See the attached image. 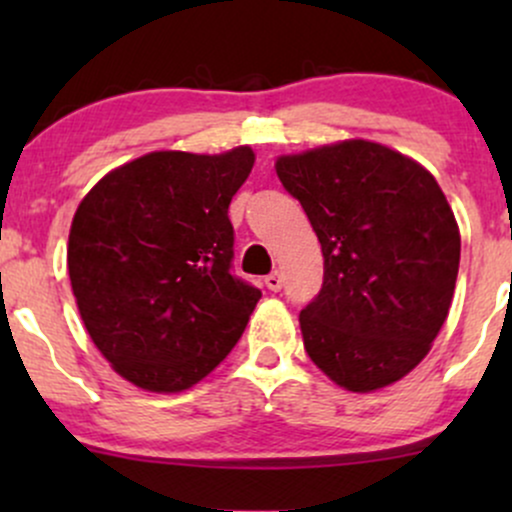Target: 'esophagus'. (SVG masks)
I'll use <instances>...</instances> for the list:
<instances>
[{
  "label": "esophagus",
  "mask_w": 512,
  "mask_h": 512,
  "mask_svg": "<svg viewBox=\"0 0 512 512\" xmlns=\"http://www.w3.org/2000/svg\"><path fill=\"white\" fill-rule=\"evenodd\" d=\"M264 284H267L269 291H281V286H284V276H281V272H272L264 279Z\"/></svg>",
  "instance_id": "esophagus-1"
}]
</instances>
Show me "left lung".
I'll return each instance as SVG.
<instances>
[{
    "label": "left lung",
    "mask_w": 512,
    "mask_h": 512,
    "mask_svg": "<svg viewBox=\"0 0 512 512\" xmlns=\"http://www.w3.org/2000/svg\"><path fill=\"white\" fill-rule=\"evenodd\" d=\"M325 257L301 310L303 344L351 392L397 383L431 351L455 293L460 228L436 178L399 151L349 139L276 158Z\"/></svg>",
    "instance_id": "8db88e82"
}]
</instances>
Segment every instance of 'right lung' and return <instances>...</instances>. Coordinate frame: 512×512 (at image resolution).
<instances>
[{
    "label": "right lung",
    "instance_id": "1",
    "mask_svg": "<svg viewBox=\"0 0 512 512\" xmlns=\"http://www.w3.org/2000/svg\"><path fill=\"white\" fill-rule=\"evenodd\" d=\"M252 163L250 146L154 151L81 199L67 248L72 291L93 344L132 385L187 390L245 332L262 291L231 272L228 204Z\"/></svg>",
    "mask_w": 512,
    "mask_h": 512
}]
</instances>
